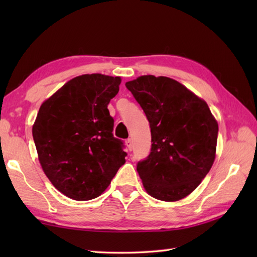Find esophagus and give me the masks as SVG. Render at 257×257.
Segmentation results:
<instances>
[{
    "instance_id": "esophagus-1",
    "label": "esophagus",
    "mask_w": 257,
    "mask_h": 257,
    "mask_svg": "<svg viewBox=\"0 0 257 257\" xmlns=\"http://www.w3.org/2000/svg\"><path fill=\"white\" fill-rule=\"evenodd\" d=\"M125 146H127V148L129 151L133 150V147H134V144H133V140L132 139H127L125 140Z\"/></svg>"
}]
</instances>
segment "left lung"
Here are the masks:
<instances>
[{"label":"left lung","instance_id":"obj_1","mask_svg":"<svg viewBox=\"0 0 257 257\" xmlns=\"http://www.w3.org/2000/svg\"><path fill=\"white\" fill-rule=\"evenodd\" d=\"M148 119L151 150L137 171L147 192L173 202L194 191L215 159L219 125L207 103L179 81L152 75L127 81Z\"/></svg>","mask_w":257,"mask_h":257}]
</instances>
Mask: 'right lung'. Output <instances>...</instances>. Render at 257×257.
Instances as JSON below:
<instances>
[{"mask_svg": "<svg viewBox=\"0 0 257 257\" xmlns=\"http://www.w3.org/2000/svg\"><path fill=\"white\" fill-rule=\"evenodd\" d=\"M120 83L101 74L78 76L38 110L32 130L38 160L54 187L70 199L99 196L125 162L108 110Z\"/></svg>", "mask_w": 257, "mask_h": 257, "instance_id": "add662e5", "label": "right lung"}]
</instances>
